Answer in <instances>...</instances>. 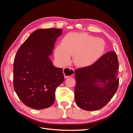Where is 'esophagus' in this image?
<instances>
[{
  "instance_id": "1",
  "label": "esophagus",
  "mask_w": 133,
  "mask_h": 133,
  "mask_svg": "<svg viewBox=\"0 0 133 133\" xmlns=\"http://www.w3.org/2000/svg\"><path fill=\"white\" fill-rule=\"evenodd\" d=\"M63 73L64 75V77L65 78H67L74 74V70L73 68H72L65 67V68H64L63 69Z\"/></svg>"
}]
</instances>
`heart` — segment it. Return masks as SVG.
Masks as SVG:
<instances>
[{
    "instance_id": "1",
    "label": "heart",
    "mask_w": 133,
    "mask_h": 133,
    "mask_svg": "<svg viewBox=\"0 0 133 133\" xmlns=\"http://www.w3.org/2000/svg\"><path fill=\"white\" fill-rule=\"evenodd\" d=\"M105 50V43L99 38L86 33H69L63 37L61 45L55 50V57L59 62L66 64L70 57L79 67L89 66L102 57Z\"/></svg>"
}]
</instances>
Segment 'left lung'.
<instances>
[{
    "mask_svg": "<svg viewBox=\"0 0 133 133\" xmlns=\"http://www.w3.org/2000/svg\"><path fill=\"white\" fill-rule=\"evenodd\" d=\"M119 63L115 52L104 54L92 65L74 72L75 103L87 111L97 110L105 106L117 91ZM96 83H102L97 85Z\"/></svg>",
    "mask_w": 133,
    "mask_h": 133,
    "instance_id": "left-lung-1",
    "label": "left lung"
}]
</instances>
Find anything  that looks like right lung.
<instances>
[{"instance_id": "add662e5", "label": "right lung", "mask_w": 133, "mask_h": 133, "mask_svg": "<svg viewBox=\"0 0 133 133\" xmlns=\"http://www.w3.org/2000/svg\"><path fill=\"white\" fill-rule=\"evenodd\" d=\"M62 30L40 29L18 49L13 64V86L28 107L43 109L54 102L57 88L64 80L63 69L55 67L49 56Z\"/></svg>"}]
</instances>
